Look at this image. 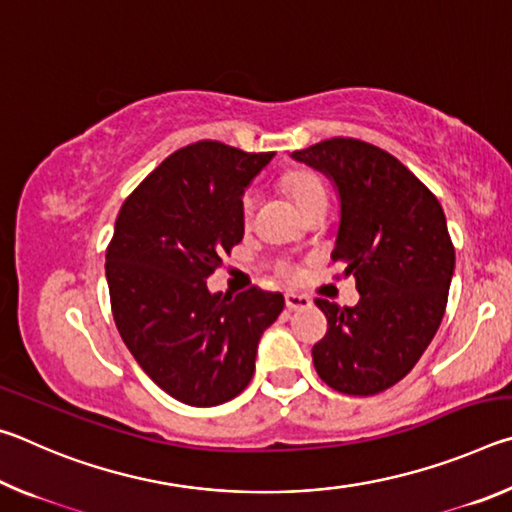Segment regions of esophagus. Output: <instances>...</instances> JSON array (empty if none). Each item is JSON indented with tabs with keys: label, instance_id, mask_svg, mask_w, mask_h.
<instances>
[{
	"label": "esophagus",
	"instance_id": "34e87169",
	"mask_svg": "<svg viewBox=\"0 0 512 512\" xmlns=\"http://www.w3.org/2000/svg\"><path fill=\"white\" fill-rule=\"evenodd\" d=\"M287 309L289 311H300V309H307L311 307V300L307 296H298V293H287Z\"/></svg>",
	"mask_w": 512,
	"mask_h": 512
}]
</instances>
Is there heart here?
<instances>
[{
  "instance_id": "b5f03b06",
  "label": "heart",
  "mask_w": 512,
  "mask_h": 512,
  "mask_svg": "<svg viewBox=\"0 0 512 512\" xmlns=\"http://www.w3.org/2000/svg\"><path fill=\"white\" fill-rule=\"evenodd\" d=\"M289 189L293 198H296V203L302 207H307L309 203L320 201V198H327L325 196V187L320 185V180L314 176V173H307V171H298V173H291L289 176ZM253 207H255V192H248L244 196V201H241V210H244V216L248 219L250 214H253ZM282 271L287 273L289 277L296 275L291 266H282Z\"/></svg>"
}]
</instances>
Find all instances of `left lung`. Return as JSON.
Here are the masks:
<instances>
[{"instance_id": "left-lung-1", "label": "left lung", "mask_w": 512, "mask_h": 512, "mask_svg": "<svg viewBox=\"0 0 512 512\" xmlns=\"http://www.w3.org/2000/svg\"><path fill=\"white\" fill-rule=\"evenodd\" d=\"M332 180L341 219L334 262L357 280L359 302L318 298L327 334L311 350L318 377L345 395H375L411 372L438 332L454 246L438 198L391 153L352 137L293 151Z\"/></svg>"}]
</instances>
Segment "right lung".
Masks as SVG:
<instances>
[{"label":"right lung","instance_id":"1","mask_svg":"<svg viewBox=\"0 0 512 512\" xmlns=\"http://www.w3.org/2000/svg\"><path fill=\"white\" fill-rule=\"evenodd\" d=\"M275 153L196 142L171 153L121 205L106 253L112 316L142 370L189 406L237 397L282 293H212L207 277L244 239L241 196Z\"/></svg>","mask_w":512,"mask_h":512}]
</instances>
